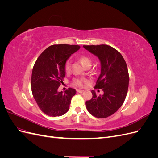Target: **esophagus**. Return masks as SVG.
<instances>
[{
	"instance_id": "obj_1",
	"label": "esophagus",
	"mask_w": 158,
	"mask_h": 158,
	"mask_svg": "<svg viewBox=\"0 0 158 158\" xmlns=\"http://www.w3.org/2000/svg\"><path fill=\"white\" fill-rule=\"evenodd\" d=\"M76 91H77L78 93H82L84 92V90L82 89H77Z\"/></svg>"
}]
</instances>
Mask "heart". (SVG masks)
Wrapping results in <instances>:
<instances>
[{
  "label": "heart",
  "mask_w": 158,
  "mask_h": 158,
  "mask_svg": "<svg viewBox=\"0 0 158 158\" xmlns=\"http://www.w3.org/2000/svg\"><path fill=\"white\" fill-rule=\"evenodd\" d=\"M81 63L84 66H86L87 65H91L92 61H91L90 59L88 58L86 56H82L80 57ZM64 70L66 73H69L70 70V60H67L66 61L64 64ZM87 82V79L85 78H76L73 80V84L76 87L82 88L84 86V84Z\"/></svg>",
  "instance_id": "heart-1"
}]
</instances>
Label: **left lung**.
<instances>
[{"instance_id": "8db88e82", "label": "left lung", "mask_w": 158, "mask_h": 158, "mask_svg": "<svg viewBox=\"0 0 158 158\" xmlns=\"http://www.w3.org/2000/svg\"><path fill=\"white\" fill-rule=\"evenodd\" d=\"M83 47L100 60L101 74L95 88L103 91V95L97 96L92 90V98L85 102V106L88 112L95 117H108L122 106L126 98L129 83L127 63L120 52L111 46Z\"/></svg>"}]
</instances>
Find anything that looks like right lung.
I'll return each instance as SVG.
<instances>
[{"mask_svg": "<svg viewBox=\"0 0 158 158\" xmlns=\"http://www.w3.org/2000/svg\"><path fill=\"white\" fill-rule=\"evenodd\" d=\"M79 45L59 44L49 46L38 57L31 74V92L40 109L50 117L61 116L69 111L74 89L59 92L63 83L64 64Z\"/></svg>", "mask_w": 158, "mask_h": 158, "instance_id": "right-lung-1", "label": "right lung"}]
</instances>
